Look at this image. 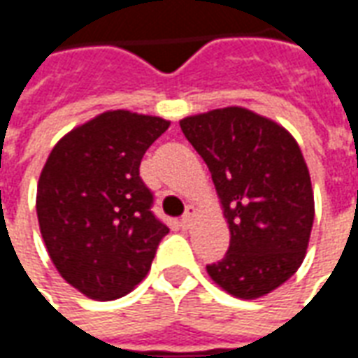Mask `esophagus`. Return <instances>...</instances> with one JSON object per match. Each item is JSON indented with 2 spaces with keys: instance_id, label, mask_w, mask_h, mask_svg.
Returning <instances> with one entry per match:
<instances>
[{
  "instance_id": "34e87169",
  "label": "esophagus",
  "mask_w": 358,
  "mask_h": 358,
  "mask_svg": "<svg viewBox=\"0 0 358 358\" xmlns=\"http://www.w3.org/2000/svg\"><path fill=\"white\" fill-rule=\"evenodd\" d=\"M194 217H195V209L194 207H187L186 213H184L182 218H180V226H182V228H189L192 222H194Z\"/></svg>"
}]
</instances>
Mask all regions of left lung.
<instances>
[{"label":"left lung","mask_w":358,"mask_h":358,"mask_svg":"<svg viewBox=\"0 0 358 358\" xmlns=\"http://www.w3.org/2000/svg\"><path fill=\"white\" fill-rule=\"evenodd\" d=\"M207 163L230 226V248L209 276L240 299H255L295 274L315 220L310 176L282 126L241 107L180 120Z\"/></svg>","instance_id":"obj_1"}]
</instances>
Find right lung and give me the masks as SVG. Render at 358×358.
<instances>
[{"instance_id": "1", "label": "right lung", "mask_w": 358, "mask_h": 358, "mask_svg": "<svg viewBox=\"0 0 358 358\" xmlns=\"http://www.w3.org/2000/svg\"><path fill=\"white\" fill-rule=\"evenodd\" d=\"M159 117L107 110L53 148L38 182L40 232L59 274L92 299H118L148 274L169 226L140 176Z\"/></svg>"}]
</instances>
